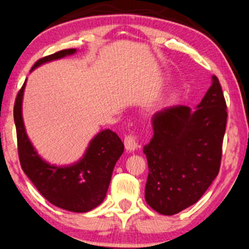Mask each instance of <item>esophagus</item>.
I'll use <instances>...</instances> for the list:
<instances>
[{
	"label": "esophagus",
	"mask_w": 249,
	"mask_h": 249,
	"mask_svg": "<svg viewBox=\"0 0 249 249\" xmlns=\"http://www.w3.org/2000/svg\"><path fill=\"white\" fill-rule=\"evenodd\" d=\"M124 147L128 151H135L136 149L140 147L139 139H137V136L133 135V134L125 136L124 137Z\"/></svg>",
	"instance_id": "obj_1"
}]
</instances>
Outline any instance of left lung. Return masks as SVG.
<instances>
[{"label": "left lung", "instance_id": "left-lung-1", "mask_svg": "<svg viewBox=\"0 0 249 249\" xmlns=\"http://www.w3.org/2000/svg\"><path fill=\"white\" fill-rule=\"evenodd\" d=\"M227 107L215 75L196 110L172 106L155 113L154 136L144 145L149 175L145 200L172 215L200 199L219 174Z\"/></svg>", "mask_w": 249, "mask_h": 249}]
</instances>
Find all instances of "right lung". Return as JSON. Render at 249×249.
Masks as SVG:
<instances>
[{"label": "right lung", "mask_w": 249, "mask_h": 249, "mask_svg": "<svg viewBox=\"0 0 249 249\" xmlns=\"http://www.w3.org/2000/svg\"><path fill=\"white\" fill-rule=\"evenodd\" d=\"M75 49L61 50L40 58L32 70L48 61L75 53ZM25 83L16 96L14 120L16 125L17 148L20 166L40 195L50 203L71 212H89L105 199L112 178L113 169L124 145L121 139L109 129L102 130L89 142L84 157L69 166L46 163L31 144L23 124L22 100Z\"/></svg>", "instance_id": "obj_1"}]
</instances>
